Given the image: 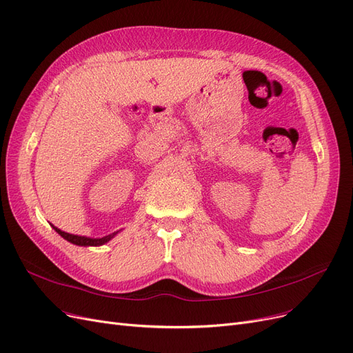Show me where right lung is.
Wrapping results in <instances>:
<instances>
[{"label": "right lung", "instance_id": "add662e5", "mask_svg": "<svg viewBox=\"0 0 353 353\" xmlns=\"http://www.w3.org/2000/svg\"><path fill=\"white\" fill-rule=\"evenodd\" d=\"M52 225V224H50ZM52 228H54L59 236L62 237V239H65L67 241H70V243H72V244H75V245H84V247H88V245H103V244H106V243H109L117 232L119 231H116V232H112V234H109V236H104V237H100V239H93V237H85V236H75V234H70V232H65V231H62V230H59L58 227H55V225H52Z\"/></svg>", "mask_w": 353, "mask_h": 353}]
</instances>
